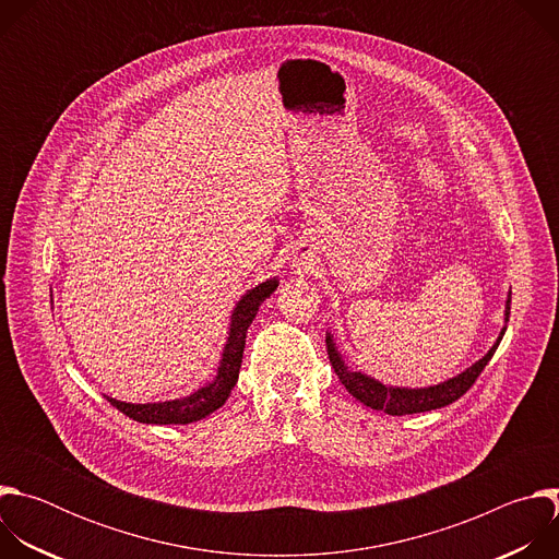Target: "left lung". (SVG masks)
Wrapping results in <instances>:
<instances>
[{"mask_svg":"<svg viewBox=\"0 0 559 559\" xmlns=\"http://www.w3.org/2000/svg\"><path fill=\"white\" fill-rule=\"evenodd\" d=\"M511 313V298L507 300V318ZM504 336V330L498 338V343L489 349V354L477 360L473 367H468L466 371H462L460 376L436 384V386H425V389H401V386H386L365 373L352 371L345 367V362L341 360V354L334 347L332 336L328 334L325 345H328V356L330 362L336 371V376L341 378V382L345 384V389L360 401L362 405L376 409V412H384L389 416H409V414H423V412H431V409H440L447 407L451 403H455L460 395H464L473 382L477 380V376L483 373V369L489 365V360L493 358L500 341Z\"/></svg>","mask_w":559,"mask_h":559,"instance_id":"8db88e82","label":"left lung"}]
</instances>
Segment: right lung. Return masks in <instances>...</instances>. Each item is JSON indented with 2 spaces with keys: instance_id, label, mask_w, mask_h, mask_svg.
I'll use <instances>...</instances> for the list:
<instances>
[{
  "instance_id": "add662e5",
  "label": "right lung",
  "mask_w": 559,
  "mask_h": 559,
  "mask_svg": "<svg viewBox=\"0 0 559 559\" xmlns=\"http://www.w3.org/2000/svg\"><path fill=\"white\" fill-rule=\"evenodd\" d=\"M278 287V281H265L252 292H248L241 300H238L234 313H231V325H229V336L227 345L223 352V360L218 367V373L214 382L201 386L188 397H181V401H170V403H150V405H130V403H119L108 397V403L117 407L121 414L136 423L145 425H188L197 423L212 412H216L231 391V386L238 380V371H241L243 362V349H246V336L248 328L252 325L254 316L261 307V302Z\"/></svg>"
}]
</instances>
